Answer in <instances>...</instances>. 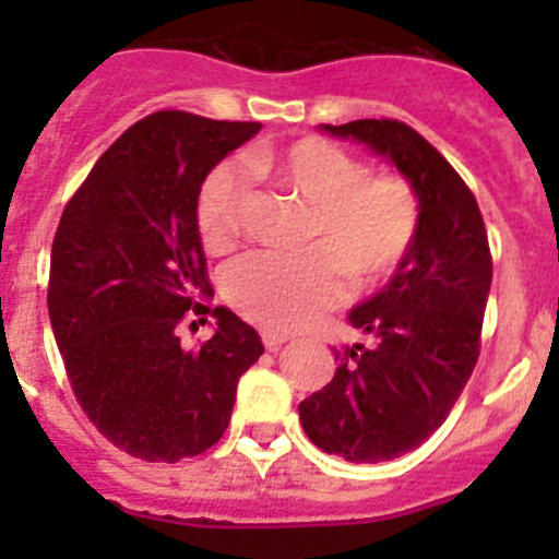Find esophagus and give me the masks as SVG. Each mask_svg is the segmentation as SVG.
<instances>
[{"instance_id": "obj_1", "label": "esophagus", "mask_w": 559, "mask_h": 559, "mask_svg": "<svg viewBox=\"0 0 559 559\" xmlns=\"http://www.w3.org/2000/svg\"><path fill=\"white\" fill-rule=\"evenodd\" d=\"M289 341L292 337L284 335V332H273V330L262 332V343H264V348H270V352H278V348Z\"/></svg>"}]
</instances>
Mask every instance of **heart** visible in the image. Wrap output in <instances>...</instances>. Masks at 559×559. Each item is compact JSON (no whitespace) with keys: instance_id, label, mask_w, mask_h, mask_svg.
Masks as SVG:
<instances>
[{"instance_id":"heart-1","label":"heart","mask_w":559,"mask_h":559,"mask_svg":"<svg viewBox=\"0 0 559 559\" xmlns=\"http://www.w3.org/2000/svg\"><path fill=\"white\" fill-rule=\"evenodd\" d=\"M248 170L311 205L300 253L259 251L224 275L227 300L253 324L273 332L300 330L346 295V273L370 286L389 278L414 246L421 205L400 175L368 167L324 138H300L264 148ZM246 178L238 167L211 173L197 200V227L211 253H227L243 235Z\"/></svg>"}]
</instances>
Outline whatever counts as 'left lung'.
<instances>
[{
    "instance_id": "8db88e82",
    "label": "left lung",
    "mask_w": 559,
    "mask_h": 559,
    "mask_svg": "<svg viewBox=\"0 0 559 559\" xmlns=\"http://www.w3.org/2000/svg\"><path fill=\"white\" fill-rule=\"evenodd\" d=\"M321 129L397 167L421 205L408 257L384 289L348 311L370 343L337 352L335 379L300 403L302 430L321 452L384 462L421 447L471 379L492 257L476 197L419 132L389 118Z\"/></svg>"
}]
</instances>
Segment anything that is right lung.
Returning a JSON list of instances; mask_svg holds the SVG:
<instances>
[{
    "mask_svg": "<svg viewBox=\"0 0 559 559\" xmlns=\"http://www.w3.org/2000/svg\"><path fill=\"white\" fill-rule=\"evenodd\" d=\"M259 129L154 112L99 156L61 213L48 281L56 346L92 425L138 460L211 449L227 430L240 376L264 352L229 308L193 302L213 297L197 227L202 183ZM205 312L217 332L183 349L179 321Z\"/></svg>",
    "mask_w": 559,
    "mask_h": 559,
    "instance_id": "1",
    "label": "right lung"
}]
</instances>
